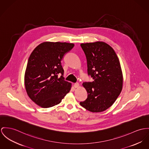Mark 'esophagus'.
Returning <instances> with one entry per match:
<instances>
[{
    "instance_id": "34e87169",
    "label": "esophagus",
    "mask_w": 149,
    "mask_h": 149,
    "mask_svg": "<svg viewBox=\"0 0 149 149\" xmlns=\"http://www.w3.org/2000/svg\"><path fill=\"white\" fill-rule=\"evenodd\" d=\"M74 86L75 88H78V87H79V84L78 83H74Z\"/></svg>"
}]
</instances>
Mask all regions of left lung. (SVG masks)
<instances>
[{
    "label": "left lung",
    "instance_id": "1",
    "mask_svg": "<svg viewBox=\"0 0 149 149\" xmlns=\"http://www.w3.org/2000/svg\"><path fill=\"white\" fill-rule=\"evenodd\" d=\"M80 46L87 58L88 75L93 79L83 83L88 96L80 105L92 112H101L112 105L122 90L120 63L113 48L104 42Z\"/></svg>",
    "mask_w": 149,
    "mask_h": 149
}]
</instances>
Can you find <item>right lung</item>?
I'll use <instances>...</instances> for the list:
<instances>
[{"mask_svg": "<svg viewBox=\"0 0 149 149\" xmlns=\"http://www.w3.org/2000/svg\"><path fill=\"white\" fill-rule=\"evenodd\" d=\"M74 46L67 42H44L30 55L25 86L29 97L40 107L46 108L57 105L70 91L71 84L65 80L61 61Z\"/></svg>", "mask_w": 149, "mask_h": 149, "instance_id": "1", "label": "right lung"}]
</instances>
